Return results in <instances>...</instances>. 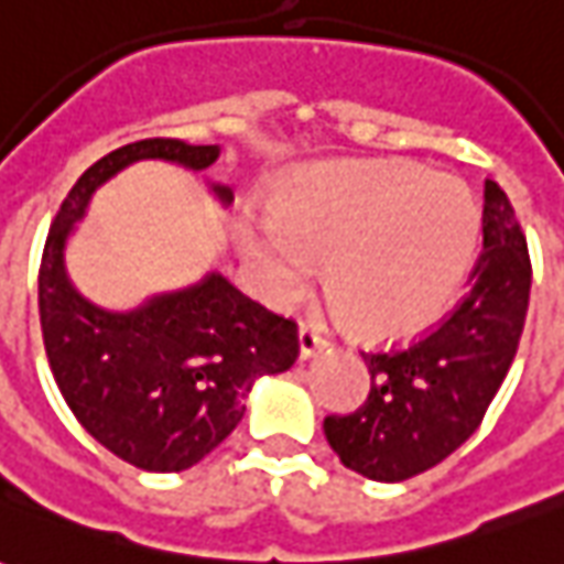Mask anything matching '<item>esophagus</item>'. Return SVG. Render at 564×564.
Masks as SVG:
<instances>
[{"label":"esophagus","mask_w":564,"mask_h":564,"mask_svg":"<svg viewBox=\"0 0 564 564\" xmlns=\"http://www.w3.org/2000/svg\"><path fill=\"white\" fill-rule=\"evenodd\" d=\"M323 347H326V338L319 335L317 326L302 323V326H299V356H302V359H311V356H317Z\"/></svg>","instance_id":"obj_1"}]
</instances>
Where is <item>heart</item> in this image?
<instances>
[{
  "label": "heart",
  "instance_id": "b5f03b06",
  "mask_svg": "<svg viewBox=\"0 0 564 564\" xmlns=\"http://www.w3.org/2000/svg\"><path fill=\"white\" fill-rule=\"evenodd\" d=\"M269 220L238 245L271 302L293 299L319 262L344 326L366 341H404L447 314L471 271L480 210L459 177L404 160H332L281 177Z\"/></svg>",
  "mask_w": 564,
  "mask_h": 564
}]
</instances>
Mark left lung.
Listing matches in <instances>:
<instances>
[{"label": "left lung", "mask_w": 564, "mask_h": 564, "mask_svg": "<svg viewBox=\"0 0 564 564\" xmlns=\"http://www.w3.org/2000/svg\"><path fill=\"white\" fill-rule=\"evenodd\" d=\"M532 290V262L510 198L484 186V253L471 290L432 335L390 354H362L368 402L326 416L329 447L350 471L399 484L429 471L477 432L517 356Z\"/></svg>", "instance_id": "obj_1"}]
</instances>
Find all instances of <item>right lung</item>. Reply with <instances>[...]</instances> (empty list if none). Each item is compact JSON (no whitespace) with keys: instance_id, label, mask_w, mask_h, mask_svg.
<instances>
[{"instance_id":"1","label":"right lung","mask_w":564,"mask_h":564,"mask_svg":"<svg viewBox=\"0 0 564 564\" xmlns=\"http://www.w3.org/2000/svg\"><path fill=\"white\" fill-rule=\"evenodd\" d=\"M144 160L208 172L220 144L148 139L111 150L59 205L39 271L47 362L63 399L105 449L141 471H186L220 447L245 416L253 383L295 362V323L238 293L220 271L115 311L90 302L68 274V238L90 198ZM220 205L232 189L208 181Z\"/></svg>"}]
</instances>
